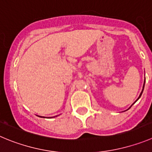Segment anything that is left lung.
<instances>
[{"mask_svg":"<svg viewBox=\"0 0 152 152\" xmlns=\"http://www.w3.org/2000/svg\"><path fill=\"white\" fill-rule=\"evenodd\" d=\"M145 82H144V84H143V88H142V92H141V93H140V96H139L138 99H137V100H136V101H135V102H134V103H133V104H132V105H131V106H133V105H134V103H136V102H137V100H139V99H140V97H141V95H142V91H143V89H144V86H145ZM131 106H130V107H131ZM130 108H129V109H130ZM129 109H128V110H129Z\"/></svg>","mask_w":152,"mask_h":152,"instance_id":"obj_1","label":"left lung"}]
</instances>
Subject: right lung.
Returning a JSON list of instances; mask_svg holds the SVG:
<instances>
[{
  "instance_id": "add662e5",
  "label": "right lung",
  "mask_w": 152,
  "mask_h": 152,
  "mask_svg": "<svg viewBox=\"0 0 152 152\" xmlns=\"http://www.w3.org/2000/svg\"><path fill=\"white\" fill-rule=\"evenodd\" d=\"M39 117H40V116H39ZM42 118H44V117H42Z\"/></svg>"
}]
</instances>
